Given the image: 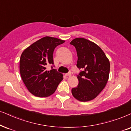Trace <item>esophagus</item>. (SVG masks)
<instances>
[{
  "label": "esophagus",
  "instance_id": "obj_1",
  "mask_svg": "<svg viewBox=\"0 0 131 131\" xmlns=\"http://www.w3.org/2000/svg\"><path fill=\"white\" fill-rule=\"evenodd\" d=\"M66 76H67V77H71V74L70 73L66 74Z\"/></svg>",
  "mask_w": 131,
  "mask_h": 131
}]
</instances>
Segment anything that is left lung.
I'll return each instance as SVG.
<instances>
[{
    "label": "left lung",
    "instance_id": "left-lung-1",
    "mask_svg": "<svg viewBox=\"0 0 131 131\" xmlns=\"http://www.w3.org/2000/svg\"><path fill=\"white\" fill-rule=\"evenodd\" d=\"M78 60L77 67L82 69L77 79V86L72 89L74 98L80 102L93 100L105 88L108 81L110 63L105 52L95 43L84 38L72 40Z\"/></svg>",
    "mask_w": 131,
    "mask_h": 131
}]
</instances>
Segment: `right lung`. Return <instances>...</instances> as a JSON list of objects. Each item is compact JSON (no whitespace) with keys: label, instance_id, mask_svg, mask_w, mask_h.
<instances>
[{"label":"right lung","instance_id":"add662e5","mask_svg":"<svg viewBox=\"0 0 131 131\" xmlns=\"http://www.w3.org/2000/svg\"><path fill=\"white\" fill-rule=\"evenodd\" d=\"M64 40L46 36L33 43L23 51L20 59V73L28 90L36 97L52 95L63 80V74L46 67L54 64L53 52Z\"/></svg>","mask_w":131,"mask_h":131}]
</instances>
